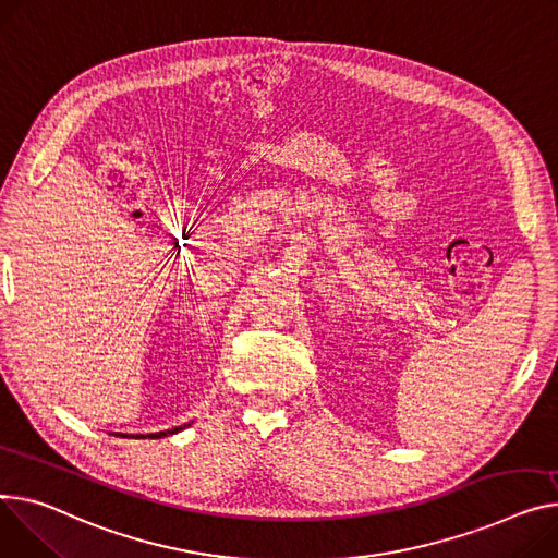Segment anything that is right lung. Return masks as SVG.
<instances>
[{"mask_svg":"<svg viewBox=\"0 0 558 558\" xmlns=\"http://www.w3.org/2000/svg\"><path fill=\"white\" fill-rule=\"evenodd\" d=\"M185 426H191V424H183V426H174L172 430H161V433H150V435H138L141 439L143 437H150V439H159V437H166V435H174V433H179V430H183ZM121 437H134V435H125V433H119Z\"/></svg>","mask_w":558,"mask_h":558,"instance_id":"1","label":"right lung"}]
</instances>
